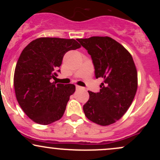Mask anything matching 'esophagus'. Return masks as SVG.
Wrapping results in <instances>:
<instances>
[{
    "label": "esophagus",
    "mask_w": 160,
    "mask_h": 160,
    "mask_svg": "<svg viewBox=\"0 0 160 160\" xmlns=\"http://www.w3.org/2000/svg\"><path fill=\"white\" fill-rule=\"evenodd\" d=\"M82 89L81 86H76V89H77V90H78V89Z\"/></svg>",
    "instance_id": "esophagus-1"
}]
</instances>
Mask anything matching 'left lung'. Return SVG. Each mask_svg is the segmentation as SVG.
Returning a JSON list of instances; mask_svg holds the SVG:
<instances>
[{
  "instance_id": "obj_1",
  "label": "left lung",
  "mask_w": 160,
  "mask_h": 160,
  "mask_svg": "<svg viewBox=\"0 0 160 160\" xmlns=\"http://www.w3.org/2000/svg\"><path fill=\"white\" fill-rule=\"evenodd\" d=\"M88 51L95 66V78H102L100 92L88 91L83 105L86 117L95 123L109 126L123 116L138 89V72L132 55L110 37L78 39Z\"/></svg>"
}]
</instances>
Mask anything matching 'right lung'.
Masks as SVG:
<instances>
[{
    "instance_id": "1",
    "label": "right lung",
    "mask_w": 160,
    "mask_h": 160,
    "mask_svg": "<svg viewBox=\"0 0 160 160\" xmlns=\"http://www.w3.org/2000/svg\"><path fill=\"white\" fill-rule=\"evenodd\" d=\"M81 47L74 39L40 38L28 43L16 63L13 84L22 111L34 122L48 125L60 120L75 92L74 84L56 83L64 55Z\"/></svg>"
}]
</instances>
